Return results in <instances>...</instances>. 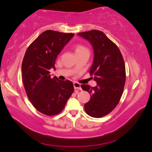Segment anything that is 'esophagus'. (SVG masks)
<instances>
[{"label":"esophagus","mask_w":152,"mask_h":152,"mask_svg":"<svg viewBox=\"0 0 152 152\" xmlns=\"http://www.w3.org/2000/svg\"><path fill=\"white\" fill-rule=\"evenodd\" d=\"M74 87L75 90H81V88H80V84L78 83L77 82L74 83Z\"/></svg>","instance_id":"esophagus-1"}]
</instances>
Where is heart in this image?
Instances as JSON below:
<instances>
[{
	"label": "heart",
	"mask_w": 152,
	"mask_h": 152,
	"mask_svg": "<svg viewBox=\"0 0 152 152\" xmlns=\"http://www.w3.org/2000/svg\"><path fill=\"white\" fill-rule=\"evenodd\" d=\"M87 49H88V48H87L86 46L83 45H81V44H76V45L75 46V52L76 53L82 51V50H87Z\"/></svg>",
	"instance_id": "1"
}]
</instances>
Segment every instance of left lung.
<instances>
[{"mask_svg": "<svg viewBox=\"0 0 152 152\" xmlns=\"http://www.w3.org/2000/svg\"><path fill=\"white\" fill-rule=\"evenodd\" d=\"M78 35L90 42L94 52L90 74L97 86L81 85L91 94L85 110L90 116L99 118L112 112L120 102L126 82L125 63L119 48L103 32L92 30Z\"/></svg>", "mask_w": 152, "mask_h": 152, "instance_id": "8db88e82", "label": "left lung"}]
</instances>
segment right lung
<instances>
[{"mask_svg":"<svg viewBox=\"0 0 152 152\" xmlns=\"http://www.w3.org/2000/svg\"><path fill=\"white\" fill-rule=\"evenodd\" d=\"M74 34L48 30L40 34L26 50L22 62V79L26 94L33 106L42 114L56 115L65 106L74 92L70 80L51 78L56 60Z\"/></svg>","mask_w":152,"mask_h":152,"instance_id":"1","label":"right lung"}]
</instances>
